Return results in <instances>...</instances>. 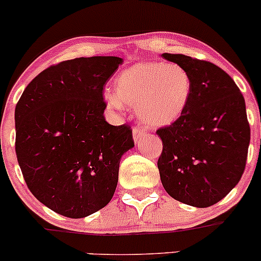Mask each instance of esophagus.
I'll return each instance as SVG.
<instances>
[{
    "instance_id": "obj_1",
    "label": "esophagus",
    "mask_w": 261,
    "mask_h": 261,
    "mask_svg": "<svg viewBox=\"0 0 261 261\" xmlns=\"http://www.w3.org/2000/svg\"><path fill=\"white\" fill-rule=\"evenodd\" d=\"M133 135H134V140L135 143H139L141 140V138L146 135V130L143 127V126H134L133 128Z\"/></svg>"
}]
</instances>
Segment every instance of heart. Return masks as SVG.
Instances as JSON below:
<instances>
[{"label":"heart","instance_id":"1","mask_svg":"<svg viewBox=\"0 0 261 261\" xmlns=\"http://www.w3.org/2000/svg\"><path fill=\"white\" fill-rule=\"evenodd\" d=\"M113 87L115 93L105 95L108 107H136L146 126L163 127L176 122L187 108L192 80L178 63L144 61L122 70Z\"/></svg>","mask_w":261,"mask_h":261}]
</instances>
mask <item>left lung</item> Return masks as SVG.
Here are the masks:
<instances>
[{
    "instance_id": "1",
    "label": "left lung",
    "mask_w": 261,
    "mask_h": 261,
    "mask_svg": "<svg viewBox=\"0 0 261 261\" xmlns=\"http://www.w3.org/2000/svg\"><path fill=\"white\" fill-rule=\"evenodd\" d=\"M192 80L187 108L176 122L156 130L163 149L158 169L164 190L196 208L214 205L245 171L250 125L244 95L227 72L209 61L163 53Z\"/></svg>"
}]
</instances>
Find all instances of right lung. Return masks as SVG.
Wrapping results in <instances>:
<instances>
[{
    "instance_id": "obj_1",
    "label": "right lung",
    "mask_w": 261,
    "mask_h": 261,
    "mask_svg": "<svg viewBox=\"0 0 261 261\" xmlns=\"http://www.w3.org/2000/svg\"><path fill=\"white\" fill-rule=\"evenodd\" d=\"M121 63L94 56L52 65L15 108V151L28 189L61 216L84 218L105 208L121 156L134 146L130 126L110 125L103 116V87Z\"/></svg>"
}]
</instances>
